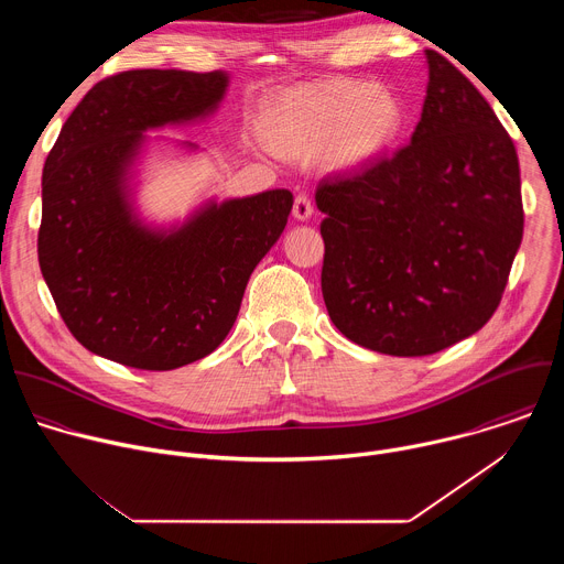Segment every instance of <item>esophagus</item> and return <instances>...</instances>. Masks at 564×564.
I'll list each match as a JSON object with an SVG mask.
<instances>
[{
  "instance_id": "esophagus-1",
  "label": "esophagus",
  "mask_w": 564,
  "mask_h": 564,
  "mask_svg": "<svg viewBox=\"0 0 564 564\" xmlns=\"http://www.w3.org/2000/svg\"><path fill=\"white\" fill-rule=\"evenodd\" d=\"M292 214H294L296 220H307V218L312 216V203H310V198H307L305 194H299V196L294 198Z\"/></svg>"
}]
</instances>
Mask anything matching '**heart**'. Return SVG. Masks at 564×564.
<instances>
[{
    "mask_svg": "<svg viewBox=\"0 0 564 564\" xmlns=\"http://www.w3.org/2000/svg\"><path fill=\"white\" fill-rule=\"evenodd\" d=\"M404 120V105L390 89L366 79H324L270 98L259 113V133L279 155L326 149L333 170H357L394 144Z\"/></svg>",
    "mask_w": 564,
    "mask_h": 564,
    "instance_id": "b5f03b06",
    "label": "heart"
}]
</instances>
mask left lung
Instances as JSON below:
<instances>
[{
  "mask_svg": "<svg viewBox=\"0 0 564 564\" xmlns=\"http://www.w3.org/2000/svg\"><path fill=\"white\" fill-rule=\"evenodd\" d=\"M426 66L411 144L316 187L333 324L392 357L433 355L485 326L524 227L513 140L444 55L426 51Z\"/></svg>",
  "mask_w": 564,
  "mask_h": 564,
  "instance_id": "left-lung-1",
  "label": "left lung"
}]
</instances>
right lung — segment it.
I'll use <instances>...</instances> for the list:
<instances>
[{"label":"right lung","mask_w":564,"mask_h":564,"mask_svg":"<svg viewBox=\"0 0 564 564\" xmlns=\"http://www.w3.org/2000/svg\"><path fill=\"white\" fill-rule=\"evenodd\" d=\"M227 87L225 70L111 75L73 109L46 158L40 270L66 328L94 355L140 370L207 357L285 229L294 203L288 189L209 198L167 227L135 207L144 133L214 116Z\"/></svg>","instance_id":"1"}]
</instances>
